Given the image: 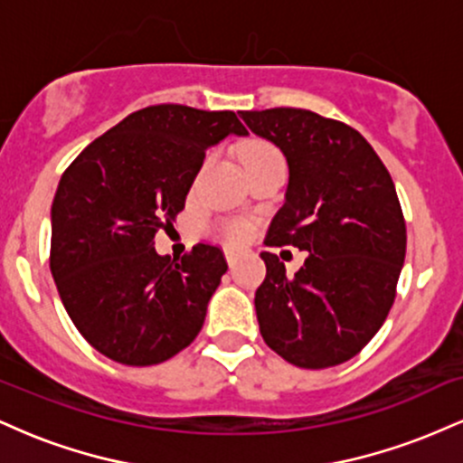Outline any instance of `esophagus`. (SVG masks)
I'll list each match as a JSON object with an SVG mask.
<instances>
[{
    "instance_id": "34e87169",
    "label": "esophagus",
    "mask_w": 463,
    "mask_h": 463,
    "mask_svg": "<svg viewBox=\"0 0 463 463\" xmlns=\"http://www.w3.org/2000/svg\"><path fill=\"white\" fill-rule=\"evenodd\" d=\"M237 257H239V250L237 248H226V261H228V265H235Z\"/></svg>"
}]
</instances>
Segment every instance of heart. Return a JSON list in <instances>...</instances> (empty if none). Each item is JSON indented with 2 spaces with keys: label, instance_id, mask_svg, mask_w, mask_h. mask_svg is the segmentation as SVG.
Here are the masks:
<instances>
[{
  "label": "heart",
  "instance_id": "heart-1",
  "mask_svg": "<svg viewBox=\"0 0 463 463\" xmlns=\"http://www.w3.org/2000/svg\"><path fill=\"white\" fill-rule=\"evenodd\" d=\"M274 152H276V147L269 146V143L254 141V143H250L246 150H243L241 158H243V163H248V161H254V158H259V156H265V154H274ZM226 235L231 239H243L248 235V226L246 224H231L226 228Z\"/></svg>",
  "mask_w": 463,
  "mask_h": 463
}]
</instances>
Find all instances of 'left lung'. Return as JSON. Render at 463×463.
I'll use <instances>...</instances> for the list:
<instances>
[{"label":"left lung","mask_w":463,"mask_h":463,"mask_svg":"<svg viewBox=\"0 0 463 463\" xmlns=\"http://www.w3.org/2000/svg\"><path fill=\"white\" fill-rule=\"evenodd\" d=\"M239 115L289 167L265 243L309 252L294 276L261 252L268 274L254 307L265 344L298 368L344 364L383 326L405 263V217L390 172L342 121L305 109Z\"/></svg>","instance_id":"obj_1"}]
</instances>
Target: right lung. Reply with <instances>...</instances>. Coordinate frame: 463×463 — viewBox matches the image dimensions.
Instances as JSON below:
<instances>
[{
  "instance_id": "add662e5",
  "label": "right lung",
  "mask_w": 463,
  "mask_h": 463,
  "mask_svg": "<svg viewBox=\"0 0 463 463\" xmlns=\"http://www.w3.org/2000/svg\"><path fill=\"white\" fill-rule=\"evenodd\" d=\"M228 135H248L232 110L147 106L89 143L58 183L52 276L82 337L117 364H163L198 337L224 252L195 243L161 257L154 235L184 209L206 150Z\"/></svg>"
}]
</instances>
